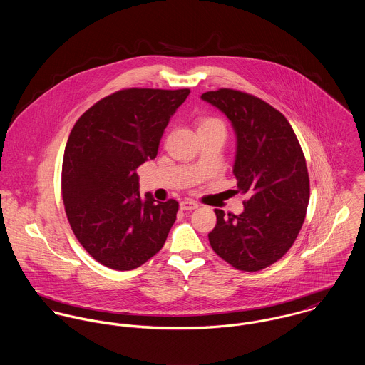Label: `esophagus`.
<instances>
[{
	"label": "esophagus",
	"mask_w": 365,
	"mask_h": 365,
	"mask_svg": "<svg viewBox=\"0 0 365 365\" xmlns=\"http://www.w3.org/2000/svg\"><path fill=\"white\" fill-rule=\"evenodd\" d=\"M180 208L182 210H194V209L200 208V205L192 200H184L180 204Z\"/></svg>",
	"instance_id": "esophagus-1"
}]
</instances>
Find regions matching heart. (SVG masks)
<instances>
[{"label":"heart","mask_w":365,"mask_h":365,"mask_svg":"<svg viewBox=\"0 0 365 365\" xmlns=\"http://www.w3.org/2000/svg\"><path fill=\"white\" fill-rule=\"evenodd\" d=\"M208 129H222V130H225V123L217 118H212V116L202 118L200 120L198 130H208Z\"/></svg>","instance_id":"heart-1"}]
</instances>
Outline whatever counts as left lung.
I'll return each mask as SVG.
<instances>
[{"label":"left lung","mask_w":365,"mask_h":365,"mask_svg":"<svg viewBox=\"0 0 365 365\" xmlns=\"http://www.w3.org/2000/svg\"><path fill=\"white\" fill-rule=\"evenodd\" d=\"M204 101L232 122L237 148L236 194L247 195L240 215L215 209L208 235L213 252L242 271H260L294 245L309 204V174L287 118L260 98L230 88L208 91Z\"/></svg>","instance_id":"1"}]
</instances>
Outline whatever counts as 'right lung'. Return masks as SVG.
I'll use <instances>...</instances> for the list:
<instances>
[{
  "instance_id": "obj_1",
  "label": "right lung",
  "mask_w": 365,
  "mask_h": 365,
  "mask_svg": "<svg viewBox=\"0 0 365 365\" xmlns=\"http://www.w3.org/2000/svg\"><path fill=\"white\" fill-rule=\"evenodd\" d=\"M190 94L126 88L86 110L68 136L61 195L68 223L86 252L105 267L129 271L158 253L178 202L139 194L136 168L157 156L170 118Z\"/></svg>"
}]
</instances>
